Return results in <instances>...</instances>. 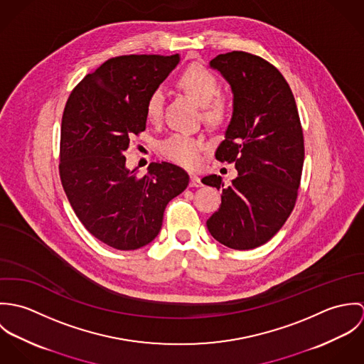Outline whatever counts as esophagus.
<instances>
[{"instance_id":"esophagus-1","label":"esophagus","mask_w":364,"mask_h":364,"mask_svg":"<svg viewBox=\"0 0 364 364\" xmlns=\"http://www.w3.org/2000/svg\"><path fill=\"white\" fill-rule=\"evenodd\" d=\"M191 188H200V186H203V183H202V181H200V178L198 176V175H191Z\"/></svg>"}]
</instances>
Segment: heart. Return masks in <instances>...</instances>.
<instances>
[{
	"label": "heart",
	"mask_w": 364,
	"mask_h": 364,
	"mask_svg": "<svg viewBox=\"0 0 364 364\" xmlns=\"http://www.w3.org/2000/svg\"><path fill=\"white\" fill-rule=\"evenodd\" d=\"M179 87L199 106L205 107L208 120L215 122L221 119L224 109L223 105H211L218 92V82L215 77L202 65L193 64L188 67L178 78ZM164 104V92L156 88L146 102V117L149 122L156 123L161 117ZM205 147V140L185 133H173L165 139L161 146V154L185 166H195L199 161V153Z\"/></svg>",
	"instance_id": "obj_1"
}]
</instances>
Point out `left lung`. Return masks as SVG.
Masks as SVG:
<instances>
[{
  "instance_id": "8db88e82",
  "label": "left lung",
  "mask_w": 364,
  "mask_h": 364,
  "mask_svg": "<svg viewBox=\"0 0 364 364\" xmlns=\"http://www.w3.org/2000/svg\"><path fill=\"white\" fill-rule=\"evenodd\" d=\"M208 67L232 94L231 119L215 158L235 162L238 176L228 186L214 173L202 179L221 191V205L206 224L220 244L254 250L277 234L296 205L304 164L299 110L284 77L258 55L218 54Z\"/></svg>"
}]
</instances>
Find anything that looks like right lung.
Returning a JSON list of instances; mask_svg holds the SVG:
<instances>
[{"mask_svg": "<svg viewBox=\"0 0 364 364\" xmlns=\"http://www.w3.org/2000/svg\"><path fill=\"white\" fill-rule=\"evenodd\" d=\"M179 54L109 58L71 92L63 113L60 178L84 227L106 245L132 251L150 244L166 205L181 195L188 173L151 162L149 173L126 166L130 137L146 130L150 94L179 64Z\"/></svg>", "mask_w": 364, "mask_h": 364, "instance_id": "obj_1", "label": "right lung"}]
</instances>
